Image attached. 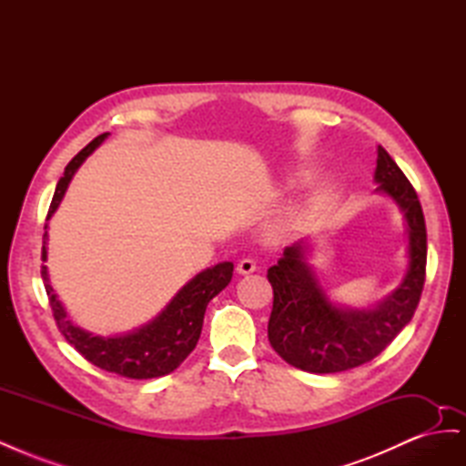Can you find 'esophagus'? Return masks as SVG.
Wrapping results in <instances>:
<instances>
[{"mask_svg":"<svg viewBox=\"0 0 466 466\" xmlns=\"http://www.w3.org/2000/svg\"><path fill=\"white\" fill-rule=\"evenodd\" d=\"M255 270H257V262L252 258H243V260L237 262V274L247 276V274H252Z\"/></svg>","mask_w":466,"mask_h":466,"instance_id":"esophagus-1","label":"esophagus"}]
</instances>
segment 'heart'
<instances>
[{
  "label": "heart",
  "mask_w": 466,
  "mask_h": 466,
  "mask_svg": "<svg viewBox=\"0 0 466 466\" xmlns=\"http://www.w3.org/2000/svg\"><path fill=\"white\" fill-rule=\"evenodd\" d=\"M288 229H289L288 223H279V225H276V228H274L276 233H284V231H288Z\"/></svg>",
  "instance_id": "b5f03b06"
}]
</instances>
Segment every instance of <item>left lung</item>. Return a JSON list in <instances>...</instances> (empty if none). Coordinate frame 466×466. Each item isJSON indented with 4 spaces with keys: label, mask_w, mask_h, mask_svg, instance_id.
I'll use <instances>...</instances> for the list:
<instances>
[{
    "label": "left lung",
    "mask_w": 466,
    "mask_h": 466,
    "mask_svg": "<svg viewBox=\"0 0 466 466\" xmlns=\"http://www.w3.org/2000/svg\"><path fill=\"white\" fill-rule=\"evenodd\" d=\"M375 192L399 206L408 233V266L399 288L373 307H348L330 301L309 264L311 241L286 247L284 257L268 268L274 307L268 340L281 360L309 373H338L371 361L406 327L426 279L428 238L418 194L390 155L377 147Z\"/></svg>",
    "instance_id": "1"
}]
</instances>
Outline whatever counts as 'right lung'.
Returning a JSON list of instances; mask_svg holds the SVG:
<instances>
[{
    "label": "right lung",
    "instance_id": "obj_1",
    "mask_svg": "<svg viewBox=\"0 0 466 466\" xmlns=\"http://www.w3.org/2000/svg\"><path fill=\"white\" fill-rule=\"evenodd\" d=\"M106 137L108 132L96 136L86 149H81L76 157L67 163L64 177L58 180V185H56L46 221L54 216V211L58 209L69 182H72L81 163L86 161ZM45 229H48V223L45 225ZM46 243L48 231L45 233L42 257H46ZM40 274L42 279H45V288L48 293L56 324H58V329L66 340L72 344L83 358L96 365V368L122 377L153 379L175 371L178 365L188 358L196 344H198L206 307L221 289L228 288L233 276V262H219L216 266L206 268L204 272L196 274L187 286H182L175 298L165 305L163 311L153 320L146 322L144 327H139L136 330L116 336H98L77 327V324L69 319L66 307L62 305L50 284L48 268L42 266Z\"/></svg>",
    "mask_w": 466,
    "mask_h": 466
}]
</instances>
